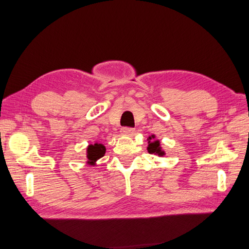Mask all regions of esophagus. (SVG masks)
<instances>
[{
    "mask_svg": "<svg viewBox=\"0 0 249 249\" xmlns=\"http://www.w3.org/2000/svg\"><path fill=\"white\" fill-rule=\"evenodd\" d=\"M134 128H131V127H123L121 128V132L123 134H127V135H132L134 134Z\"/></svg>",
    "mask_w": 249,
    "mask_h": 249,
    "instance_id": "1",
    "label": "esophagus"
}]
</instances>
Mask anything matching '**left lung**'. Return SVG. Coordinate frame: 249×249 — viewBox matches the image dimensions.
I'll list each match as a JSON object with an SVG mask.
<instances>
[{"mask_svg":"<svg viewBox=\"0 0 249 249\" xmlns=\"http://www.w3.org/2000/svg\"><path fill=\"white\" fill-rule=\"evenodd\" d=\"M152 138L154 139V135L152 136ZM152 138L150 136L149 140H151ZM148 152H149V153H151V154L156 153V154H158V155H160V156H162V155L164 154V152H162V151H161V148H160V143H159V142H158V141L153 142H150V143H149Z\"/></svg>","mask_w":249,"mask_h":249,"instance_id":"1","label":"left lung"}]
</instances>
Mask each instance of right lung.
<instances>
[{
  "label": "right lung",
  "mask_w": 249,
  "mask_h": 249,
  "mask_svg": "<svg viewBox=\"0 0 249 249\" xmlns=\"http://www.w3.org/2000/svg\"><path fill=\"white\" fill-rule=\"evenodd\" d=\"M104 153H106V147L101 145V143H94V145H90L87 150V157H88V160H89L88 162L90 164H94L96 160L101 158L104 155Z\"/></svg>",
  "instance_id": "obj_1"
}]
</instances>
